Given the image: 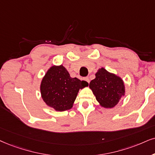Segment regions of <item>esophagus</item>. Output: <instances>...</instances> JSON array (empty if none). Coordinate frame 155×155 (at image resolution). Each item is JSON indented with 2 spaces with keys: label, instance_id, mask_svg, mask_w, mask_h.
Segmentation results:
<instances>
[{
  "label": "esophagus",
  "instance_id": "34e87169",
  "mask_svg": "<svg viewBox=\"0 0 155 155\" xmlns=\"http://www.w3.org/2000/svg\"><path fill=\"white\" fill-rule=\"evenodd\" d=\"M84 80H85V81H87V82H88V83H89V77H85V78H84Z\"/></svg>",
  "mask_w": 155,
  "mask_h": 155
}]
</instances>
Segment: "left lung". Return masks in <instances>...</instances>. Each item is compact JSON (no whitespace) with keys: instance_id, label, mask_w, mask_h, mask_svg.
<instances>
[{"instance_id":"1","label":"left lung","mask_w":155,"mask_h":155,"mask_svg":"<svg viewBox=\"0 0 155 155\" xmlns=\"http://www.w3.org/2000/svg\"><path fill=\"white\" fill-rule=\"evenodd\" d=\"M91 80L89 87L101 107L112 108L124 94V82L121 78L101 68Z\"/></svg>"}]
</instances>
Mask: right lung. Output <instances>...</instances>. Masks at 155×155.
<instances>
[{"mask_svg":"<svg viewBox=\"0 0 155 155\" xmlns=\"http://www.w3.org/2000/svg\"><path fill=\"white\" fill-rule=\"evenodd\" d=\"M89 84L77 78H71L61 65L51 67L41 84V97L46 104L58 111L71 109L80 89Z\"/></svg>","mask_w":155,"mask_h":155,"instance_id":"right-lung-1","label":"right lung"}]
</instances>
